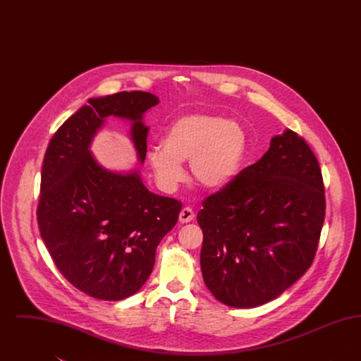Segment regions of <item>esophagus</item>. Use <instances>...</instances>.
<instances>
[{"label":"esophagus","mask_w":361,"mask_h":361,"mask_svg":"<svg viewBox=\"0 0 361 361\" xmlns=\"http://www.w3.org/2000/svg\"><path fill=\"white\" fill-rule=\"evenodd\" d=\"M193 219H195V214H193L192 208L184 207V208L181 209V212H180L178 221H180L181 224H188V222H192Z\"/></svg>","instance_id":"esophagus-1"}]
</instances>
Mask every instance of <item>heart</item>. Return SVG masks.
Returning a JSON list of instances; mask_svg holds the SVG:
<instances>
[{
  "instance_id": "obj_1",
  "label": "heart",
  "mask_w": 361,
  "mask_h": 361,
  "mask_svg": "<svg viewBox=\"0 0 361 361\" xmlns=\"http://www.w3.org/2000/svg\"><path fill=\"white\" fill-rule=\"evenodd\" d=\"M247 149V135L240 123L222 116L193 112L177 118L168 127L162 145L152 146L147 162L157 183L166 190L184 178L189 159L193 178L209 189L227 187L240 173Z\"/></svg>"
}]
</instances>
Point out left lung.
<instances>
[{
    "label": "left lung",
    "instance_id": "8db88e82",
    "mask_svg": "<svg viewBox=\"0 0 361 361\" xmlns=\"http://www.w3.org/2000/svg\"><path fill=\"white\" fill-rule=\"evenodd\" d=\"M325 207L321 168L306 140L291 130L272 137L261 159L197 214L207 288L238 309L276 299L311 267Z\"/></svg>",
    "mask_w": 361,
    "mask_h": 361
}]
</instances>
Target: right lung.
I'll use <instances>...</instances> for the list:
<instances>
[{"label": "right lung", "instance_id": "obj_1", "mask_svg": "<svg viewBox=\"0 0 361 361\" xmlns=\"http://www.w3.org/2000/svg\"><path fill=\"white\" fill-rule=\"evenodd\" d=\"M87 103L49 143L37 224L54 264L69 283L92 298L121 300L149 279L157 246L177 224L183 204L150 192L137 169H105L89 149L105 118H121L131 124L130 135L143 164L149 134L143 114L159 99L134 90Z\"/></svg>", "mask_w": 361, "mask_h": 361}]
</instances>
